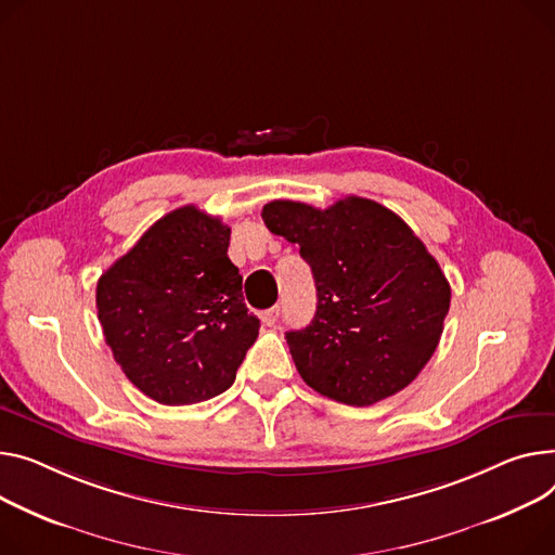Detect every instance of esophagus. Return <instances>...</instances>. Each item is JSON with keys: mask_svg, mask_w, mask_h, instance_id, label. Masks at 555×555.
Wrapping results in <instances>:
<instances>
[{"mask_svg": "<svg viewBox=\"0 0 555 555\" xmlns=\"http://www.w3.org/2000/svg\"><path fill=\"white\" fill-rule=\"evenodd\" d=\"M279 314H281V308H279V306H274V308L266 310V312L261 314V319H263V323H266V325H276Z\"/></svg>", "mask_w": 555, "mask_h": 555, "instance_id": "1", "label": "esophagus"}]
</instances>
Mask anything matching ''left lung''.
Segmentation results:
<instances>
[{"label": "left lung", "instance_id": "left-lung-1", "mask_svg": "<svg viewBox=\"0 0 555 555\" xmlns=\"http://www.w3.org/2000/svg\"><path fill=\"white\" fill-rule=\"evenodd\" d=\"M272 234L299 243L312 268L317 312L285 332L304 382L348 405L403 390L433 357L451 285L415 232L388 207L348 196L327 209L272 201Z\"/></svg>", "mask_w": 555, "mask_h": 555}]
</instances>
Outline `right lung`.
I'll list each match as a JSON object with an SVG mask.
<instances>
[{"label":"right lung","mask_w":555,"mask_h":555,"mask_svg":"<svg viewBox=\"0 0 555 555\" xmlns=\"http://www.w3.org/2000/svg\"><path fill=\"white\" fill-rule=\"evenodd\" d=\"M228 247L223 220L188 205L156 220L98 281L104 341L127 379L158 403L225 392L258 337Z\"/></svg>","instance_id":"obj_1"}]
</instances>
